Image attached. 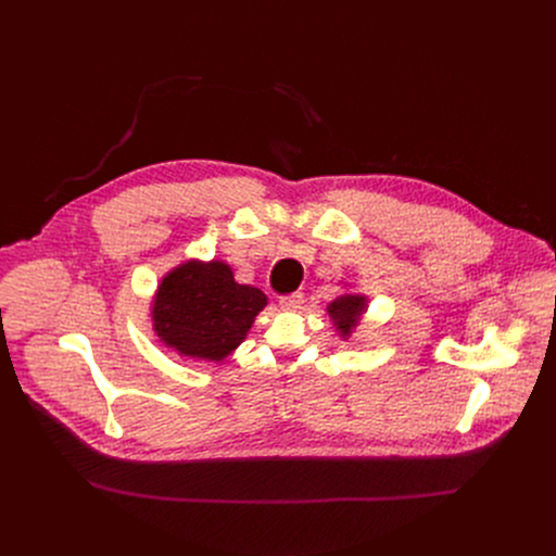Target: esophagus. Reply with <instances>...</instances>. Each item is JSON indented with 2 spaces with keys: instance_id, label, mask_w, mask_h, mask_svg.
Segmentation results:
<instances>
[{
  "instance_id": "1",
  "label": "esophagus",
  "mask_w": 556,
  "mask_h": 556,
  "mask_svg": "<svg viewBox=\"0 0 556 556\" xmlns=\"http://www.w3.org/2000/svg\"><path fill=\"white\" fill-rule=\"evenodd\" d=\"M303 303V292H290V294H281L279 296V305L286 309H296Z\"/></svg>"
}]
</instances>
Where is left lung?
Listing matches in <instances>:
<instances>
[{"label": "left lung", "instance_id": "obj_1", "mask_svg": "<svg viewBox=\"0 0 556 556\" xmlns=\"http://www.w3.org/2000/svg\"><path fill=\"white\" fill-rule=\"evenodd\" d=\"M365 307V299L363 296H354V294H343L339 296L334 303H330L328 312L334 316V321L339 326V330L343 334H350V330L356 326V319L361 316Z\"/></svg>", "mask_w": 556, "mask_h": 556}]
</instances>
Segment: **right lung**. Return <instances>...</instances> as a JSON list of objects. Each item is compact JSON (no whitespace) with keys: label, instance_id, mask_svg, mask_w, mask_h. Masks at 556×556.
I'll use <instances>...</instances> for the list:
<instances>
[{"label":"right lung","instance_id":"add662e5","mask_svg":"<svg viewBox=\"0 0 556 556\" xmlns=\"http://www.w3.org/2000/svg\"><path fill=\"white\" fill-rule=\"evenodd\" d=\"M266 294L240 286L222 262L182 264L169 273L153 301V328L185 356L222 361L251 330Z\"/></svg>","mask_w":556,"mask_h":556}]
</instances>
